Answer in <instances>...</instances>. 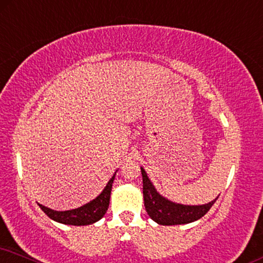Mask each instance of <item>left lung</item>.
Instances as JSON below:
<instances>
[{
  "label": "left lung",
  "mask_w": 263,
  "mask_h": 263,
  "mask_svg": "<svg viewBox=\"0 0 263 263\" xmlns=\"http://www.w3.org/2000/svg\"><path fill=\"white\" fill-rule=\"evenodd\" d=\"M141 174L145 209L153 221L163 226L185 224L199 220L210 210L213 204L219 198L217 197L203 205H183V204L174 203L157 192L144 168H141Z\"/></svg>",
  "instance_id": "obj_1"
}]
</instances>
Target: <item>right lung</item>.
Masks as SVG:
<instances>
[{"label": "right lung", "mask_w": 263, "mask_h": 263, "mask_svg": "<svg viewBox=\"0 0 263 263\" xmlns=\"http://www.w3.org/2000/svg\"><path fill=\"white\" fill-rule=\"evenodd\" d=\"M116 175V174H115ZM115 175L111 177L110 181L107 182L106 187L104 191L99 194L97 198L91 200V202L84 204L77 209L66 210V211H57L49 208L39 204L41 209H42L46 215L50 219L57 221V222L64 224H72V226H86V224H91L97 222L106 214L108 204H110L111 190L112 183H114Z\"/></svg>", "instance_id": "obj_1"}]
</instances>
